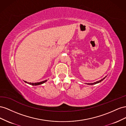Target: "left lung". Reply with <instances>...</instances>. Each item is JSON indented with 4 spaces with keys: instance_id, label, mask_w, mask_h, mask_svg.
<instances>
[{
    "instance_id": "obj_1",
    "label": "left lung",
    "mask_w": 126,
    "mask_h": 126,
    "mask_svg": "<svg viewBox=\"0 0 126 126\" xmlns=\"http://www.w3.org/2000/svg\"><path fill=\"white\" fill-rule=\"evenodd\" d=\"M106 77H107V76L105 77V78H103V79H102L101 80H99V81H96V82H94V83H86V84H88V85H93V84H97V83H100V82H101L102 81H103V80H104V79H105Z\"/></svg>"
}]
</instances>
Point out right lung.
Listing matches in <instances>:
<instances>
[{
	"label": "right lung",
	"instance_id": "add662e5",
	"mask_svg": "<svg viewBox=\"0 0 126 126\" xmlns=\"http://www.w3.org/2000/svg\"><path fill=\"white\" fill-rule=\"evenodd\" d=\"M47 81V80H44V81L40 82H37V83H31V82H30V83H28V82H27L26 81H25V83H27L28 84L32 85H38L43 84V83H45V82H46Z\"/></svg>",
	"mask_w": 126,
	"mask_h": 126
}]
</instances>
